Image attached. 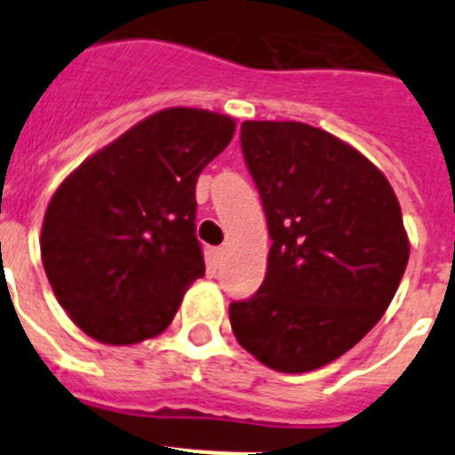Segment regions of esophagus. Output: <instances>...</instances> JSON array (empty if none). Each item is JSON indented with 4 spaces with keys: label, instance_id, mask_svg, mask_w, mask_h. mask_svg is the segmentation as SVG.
Masks as SVG:
<instances>
[{
    "label": "esophagus",
    "instance_id": "obj_1",
    "mask_svg": "<svg viewBox=\"0 0 455 455\" xmlns=\"http://www.w3.org/2000/svg\"><path fill=\"white\" fill-rule=\"evenodd\" d=\"M225 259V248L219 246V248H212V262H214V267H220Z\"/></svg>",
    "mask_w": 455,
    "mask_h": 455
}]
</instances>
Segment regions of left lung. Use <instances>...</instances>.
I'll return each instance as SVG.
<instances>
[{
	"instance_id": "left-lung-1",
	"label": "left lung",
	"mask_w": 455,
	"mask_h": 455,
	"mask_svg": "<svg viewBox=\"0 0 455 455\" xmlns=\"http://www.w3.org/2000/svg\"><path fill=\"white\" fill-rule=\"evenodd\" d=\"M241 152L271 251L262 287L230 303L232 332L275 371H312L392 303L410 255L399 200L367 156L305 123L248 120Z\"/></svg>"
}]
</instances>
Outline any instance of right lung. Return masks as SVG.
<instances>
[{"label":"right lung","mask_w":455,"mask_h":455,"mask_svg":"<svg viewBox=\"0 0 455 455\" xmlns=\"http://www.w3.org/2000/svg\"><path fill=\"white\" fill-rule=\"evenodd\" d=\"M232 134L228 116L166 108L56 188L40 255L56 299L88 337L124 347L166 331L204 275L196 182Z\"/></svg>","instance_id":"right-lung-1"}]
</instances>
